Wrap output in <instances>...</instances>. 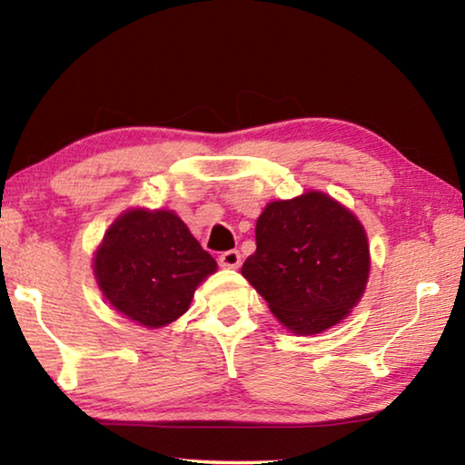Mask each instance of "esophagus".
Masks as SVG:
<instances>
[{"mask_svg":"<svg viewBox=\"0 0 465 465\" xmlns=\"http://www.w3.org/2000/svg\"><path fill=\"white\" fill-rule=\"evenodd\" d=\"M219 264L223 266V269H238L242 264V254L238 250H227L219 254Z\"/></svg>","mask_w":465,"mask_h":465,"instance_id":"1","label":"esophagus"}]
</instances>
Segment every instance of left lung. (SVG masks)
Wrapping results in <instances>:
<instances>
[{
	"label": "left lung",
	"mask_w": 465,
	"mask_h": 465,
	"mask_svg": "<svg viewBox=\"0 0 465 465\" xmlns=\"http://www.w3.org/2000/svg\"><path fill=\"white\" fill-rule=\"evenodd\" d=\"M369 243L359 219L312 191L266 204L256 252L242 274L295 334H318L349 316L369 279Z\"/></svg>",
	"instance_id": "1"
}]
</instances>
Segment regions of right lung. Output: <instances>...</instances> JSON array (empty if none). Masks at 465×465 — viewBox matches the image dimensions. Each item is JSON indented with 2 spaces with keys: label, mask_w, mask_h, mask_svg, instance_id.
Returning <instances> with one entry per match:
<instances>
[{
  "label": "right lung",
  "mask_w": 465,
  "mask_h": 465,
  "mask_svg": "<svg viewBox=\"0 0 465 465\" xmlns=\"http://www.w3.org/2000/svg\"><path fill=\"white\" fill-rule=\"evenodd\" d=\"M215 258L172 211L131 209L108 227L94 258L98 287L116 312L145 328L178 320Z\"/></svg>",
  "instance_id": "obj_1"
}]
</instances>
